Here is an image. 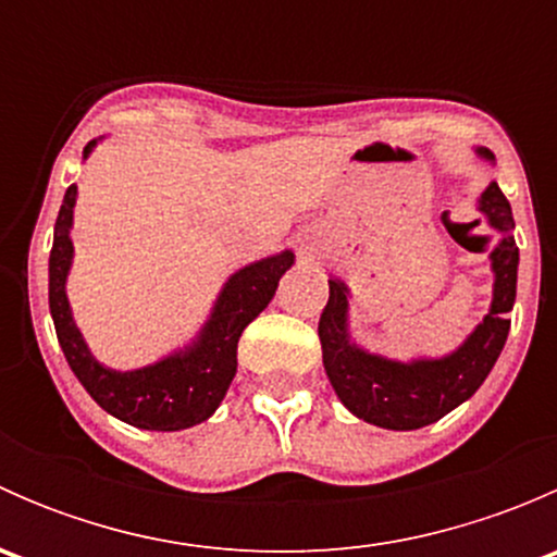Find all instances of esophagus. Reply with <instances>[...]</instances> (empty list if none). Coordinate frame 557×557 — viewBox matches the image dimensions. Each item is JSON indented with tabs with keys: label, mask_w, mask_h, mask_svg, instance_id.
I'll return each instance as SVG.
<instances>
[{
	"label": "esophagus",
	"mask_w": 557,
	"mask_h": 557,
	"mask_svg": "<svg viewBox=\"0 0 557 557\" xmlns=\"http://www.w3.org/2000/svg\"><path fill=\"white\" fill-rule=\"evenodd\" d=\"M320 256H323V247H320V243L314 237H305L299 243V258L305 263H314L320 261Z\"/></svg>",
	"instance_id": "esophagus-1"
}]
</instances>
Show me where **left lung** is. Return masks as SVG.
<instances>
[{"label":"left lung","instance_id":"1","mask_svg":"<svg viewBox=\"0 0 557 557\" xmlns=\"http://www.w3.org/2000/svg\"><path fill=\"white\" fill-rule=\"evenodd\" d=\"M474 153L493 164L485 148H476ZM476 212L480 223L485 221L498 237L487 256L493 272L491 310L447 356L398 361L361 347L350 334V288L345 280L334 274L329 277V305L318 323L323 367L339 401L358 420L391 431H414L436 423L474 396L502 356L509 334L507 312H512L518 296L520 250L512 234L515 218L498 183L482 190Z\"/></svg>","mask_w":557,"mask_h":557}]
</instances>
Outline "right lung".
<instances>
[{
	"label": "right lung",
	"instance_id": "1",
	"mask_svg": "<svg viewBox=\"0 0 557 557\" xmlns=\"http://www.w3.org/2000/svg\"><path fill=\"white\" fill-rule=\"evenodd\" d=\"M102 137L91 139L83 150V161L94 153ZM77 185H70L53 226V250L48 261V301L55 336L66 363L91 393L94 401L112 418L145 431H183L205 423L221 407L234 374H237V342L243 331L258 318L277 290L280 277L294 267V250H280L261 261L245 263L223 283L210 318L205 320L188 345L139 369H112L97 361L72 318L66 299L75 245Z\"/></svg>",
	"mask_w": 557,
	"mask_h": 557
}]
</instances>
